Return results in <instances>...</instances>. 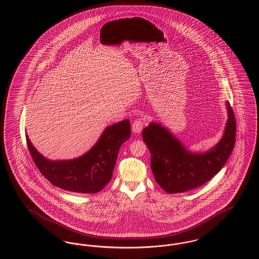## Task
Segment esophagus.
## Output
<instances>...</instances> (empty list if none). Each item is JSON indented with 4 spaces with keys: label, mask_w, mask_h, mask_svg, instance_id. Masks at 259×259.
Here are the masks:
<instances>
[{
    "label": "esophagus",
    "mask_w": 259,
    "mask_h": 259,
    "mask_svg": "<svg viewBox=\"0 0 259 259\" xmlns=\"http://www.w3.org/2000/svg\"><path fill=\"white\" fill-rule=\"evenodd\" d=\"M144 127V120L142 118H136L135 120L132 123V130L136 134L141 133Z\"/></svg>",
    "instance_id": "1"
}]
</instances>
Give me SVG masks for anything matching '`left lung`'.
Listing matches in <instances>:
<instances>
[{
  "mask_svg": "<svg viewBox=\"0 0 259 259\" xmlns=\"http://www.w3.org/2000/svg\"><path fill=\"white\" fill-rule=\"evenodd\" d=\"M228 119L218 145L207 152L189 150L161 124L151 123L142 134L151 154L150 167L155 181L167 193L185 192L208 183L222 170L235 146L236 119L226 102Z\"/></svg>",
  "mask_w": 259,
  "mask_h": 259,
  "instance_id": "8db88e82",
  "label": "left lung"
}]
</instances>
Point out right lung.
Instances as JSON below:
<instances>
[{"label":"right lung","instance_id":"add662e5","mask_svg":"<svg viewBox=\"0 0 259 259\" xmlns=\"http://www.w3.org/2000/svg\"><path fill=\"white\" fill-rule=\"evenodd\" d=\"M131 135L128 119L107 127L95 146L72 160L52 161L44 157L26 142L30 154L41 175L54 186L77 193H97L111 181L119 148Z\"/></svg>","mask_w":259,"mask_h":259}]
</instances>
